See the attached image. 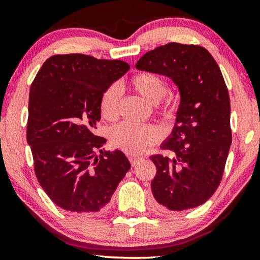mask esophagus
I'll return each mask as SVG.
<instances>
[{
    "instance_id": "obj_1",
    "label": "esophagus",
    "mask_w": 260,
    "mask_h": 260,
    "mask_svg": "<svg viewBox=\"0 0 260 260\" xmlns=\"http://www.w3.org/2000/svg\"><path fill=\"white\" fill-rule=\"evenodd\" d=\"M142 159V158L141 157H135V156H131L129 157V161H131V164L133 165V166H135L136 164H138V162Z\"/></svg>"
}]
</instances>
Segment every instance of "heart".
<instances>
[{
	"instance_id": "heart-1",
	"label": "heart",
	"mask_w": 260,
	"mask_h": 260,
	"mask_svg": "<svg viewBox=\"0 0 260 260\" xmlns=\"http://www.w3.org/2000/svg\"><path fill=\"white\" fill-rule=\"evenodd\" d=\"M129 86L136 93L156 105L165 98L167 83L164 78L152 72H139L131 78ZM120 102V90L117 86H110L105 89L100 100L101 114L104 119L113 120L118 116ZM159 112L165 119L170 120L175 116L177 107L173 103H166L160 107ZM159 139V131L152 125H134L122 122L114 126L110 132V140L114 147L128 153L146 152Z\"/></svg>"
}]
</instances>
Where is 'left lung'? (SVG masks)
Wrapping results in <instances>:
<instances>
[{
	"label": "left lung",
	"mask_w": 260,
	"mask_h": 260,
	"mask_svg": "<svg viewBox=\"0 0 260 260\" xmlns=\"http://www.w3.org/2000/svg\"><path fill=\"white\" fill-rule=\"evenodd\" d=\"M135 68L170 78L180 104L161 148L151 156L157 173L152 195L161 208L183 211L205 203L221 181L232 144L231 101L217 61L205 48L171 42L144 54Z\"/></svg>",
	"instance_id": "left-lung-1"
}]
</instances>
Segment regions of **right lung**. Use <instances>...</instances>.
I'll return each instance as SVG.
<instances>
[{
	"label": "right lung",
	"mask_w": 260,
	"mask_h": 260,
	"mask_svg": "<svg viewBox=\"0 0 260 260\" xmlns=\"http://www.w3.org/2000/svg\"><path fill=\"white\" fill-rule=\"evenodd\" d=\"M128 70L124 60L55 55L30 86L27 143L34 171L61 209L76 213L103 210L131 169L124 152L103 151L107 140L94 134L101 120V95Z\"/></svg>",
	"instance_id": "right-lung-1"
}]
</instances>
